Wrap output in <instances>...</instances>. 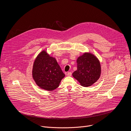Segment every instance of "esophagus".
Segmentation results:
<instances>
[{
  "label": "esophagus",
  "instance_id": "1",
  "mask_svg": "<svg viewBox=\"0 0 131 131\" xmlns=\"http://www.w3.org/2000/svg\"><path fill=\"white\" fill-rule=\"evenodd\" d=\"M71 74H72V73H71V72H68L67 73V76L70 77V76H71Z\"/></svg>",
  "mask_w": 131,
  "mask_h": 131
}]
</instances>
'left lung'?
Returning <instances> with one entry per match:
<instances>
[{
	"label": "left lung",
	"instance_id": "8db88e82",
	"mask_svg": "<svg viewBox=\"0 0 131 131\" xmlns=\"http://www.w3.org/2000/svg\"><path fill=\"white\" fill-rule=\"evenodd\" d=\"M77 70L72 76L80 85L88 87L96 82L101 74V66L99 59L91 53H84L77 60Z\"/></svg>",
	"mask_w": 131,
	"mask_h": 131
}]
</instances>
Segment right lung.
<instances>
[{
    "instance_id": "obj_1",
    "label": "right lung",
    "mask_w": 131,
    "mask_h": 131,
    "mask_svg": "<svg viewBox=\"0 0 131 131\" xmlns=\"http://www.w3.org/2000/svg\"><path fill=\"white\" fill-rule=\"evenodd\" d=\"M32 75L37 85L50 91L58 88L65 76L56 59L50 57L46 50L42 51L36 57Z\"/></svg>"
}]
</instances>
